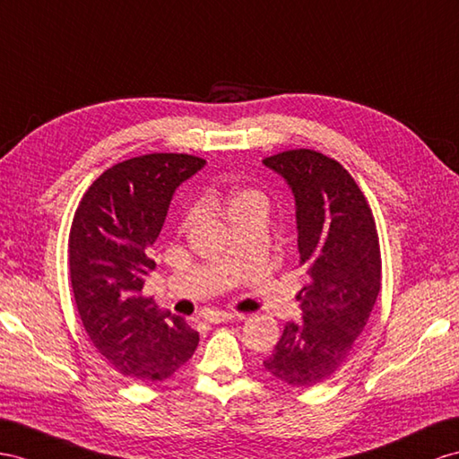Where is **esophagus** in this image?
Wrapping results in <instances>:
<instances>
[{"label":"esophagus","instance_id":"34e87169","mask_svg":"<svg viewBox=\"0 0 459 459\" xmlns=\"http://www.w3.org/2000/svg\"><path fill=\"white\" fill-rule=\"evenodd\" d=\"M244 314H230V312H211L205 316L209 324H222V322H232V320H244Z\"/></svg>","mask_w":459,"mask_h":459}]
</instances>
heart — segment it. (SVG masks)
Returning <instances> with one entry per match:
<instances>
[{
  "label": "heart",
  "mask_w": 459,
  "mask_h": 459,
  "mask_svg": "<svg viewBox=\"0 0 459 459\" xmlns=\"http://www.w3.org/2000/svg\"><path fill=\"white\" fill-rule=\"evenodd\" d=\"M252 204H265V199L257 190H240L234 195H230L229 204H227V215L232 213V211L242 209V207L252 205Z\"/></svg>",
  "instance_id": "obj_1"
}]
</instances>
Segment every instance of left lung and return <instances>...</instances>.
<instances>
[{
    "mask_svg": "<svg viewBox=\"0 0 459 459\" xmlns=\"http://www.w3.org/2000/svg\"><path fill=\"white\" fill-rule=\"evenodd\" d=\"M285 178L297 205L302 322H287L264 367L292 387L316 385L349 359L367 325L382 281L372 209L337 160L312 149L264 159Z\"/></svg>",
    "mask_w": 459,
    "mask_h": 459,
    "instance_id": "8db88e82",
    "label": "left lung"
}]
</instances>
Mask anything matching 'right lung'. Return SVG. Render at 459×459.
I'll return each instance as SVG.
<instances>
[{"mask_svg": "<svg viewBox=\"0 0 459 459\" xmlns=\"http://www.w3.org/2000/svg\"><path fill=\"white\" fill-rule=\"evenodd\" d=\"M204 164L184 152L117 162L89 186L69 230V277L85 332L117 372L139 384L170 378L199 343L184 318L141 290L155 269L149 250L176 187Z\"/></svg>", "mask_w": 459, "mask_h": 459, "instance_id": "1", "label": "right lung"}]
</instances>
